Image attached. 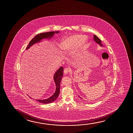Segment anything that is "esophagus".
<instances>
[{
	"instance_id": "obj_1",
	"label": "esophagus",
	"mask_w": 133,
	"mask_h": 133,
	"mask_svg": "<svg viewBox=\"0 0 133 133\" xmlns=\"http://www.w3.org/2000/svg\"><path fill=\"white\" fill-rule=\"evenodd\" d=\"M70 70H71V69H70L69 68H66L64 69V73L65 74H67L68 73H69Z\"/></svg>"
}]
</instances>
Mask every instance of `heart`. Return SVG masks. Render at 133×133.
Masks as SVG:
<instances>
[{"label": "heart", "instance_id": "b5f03b06", "mask_svg": "<svg viewBox=\"0 0 133 133\" xmlns=\"http://www.w3.org/2000/svg\"><path fill=\"white\" fill-rule=\"evenodd\" d=\"M87 39L83 35H76L65 38L60 42L59 47L62 50L67 52L78 46L81 48L85 44Z\"/></svg>", "mask_w": 133, "mask_h": 133}]
</instances>
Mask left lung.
I'll return each instance as SVG.
<instances>
[{"label":"left lung","mask_w":133,"mask_h":133,"mask_svg":"<svg viewBox=\"0 0 133 133\" xmlns=\"http://www.w3.org/2000/svg\"><path fill=\"white\" fill-rule=\"evenodd\" d=\"M94 39L95 41L96 42L97 44H99L100 46H103L102 43H101V40H100L99 38H98V37L96 35H94Z\"/></svg>","instance_id":"left-lung-1"}]
</instances>
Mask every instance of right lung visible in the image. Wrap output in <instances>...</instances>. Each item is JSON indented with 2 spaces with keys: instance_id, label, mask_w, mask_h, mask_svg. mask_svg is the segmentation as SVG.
<instances>
[{
  "instance_id": "right-lung-1",
  "label": "right lung",
  "mask_w": 133,
  "mask_h": 133,
  "mask_svg": "<svg viewBox=\"0 0 133 133\" xmlns=\"http://www.w3.org/2000/svg\"><path fill=\"white\" fill-rule=\"evenodd\" d=\"M59 33L58 31H52V32L51 31V32H48L38 34L35 36L32 39V40L30 41L28 45L26 48V49L29 48V47L32 45L33 44H35L37 42H39L40 40L42 39V38H51V37L53 36L54 35L55 33ZM63 71H64V68L63 67H61L55 73L54 78L56 84V91L55 94L52 96L48 99H44V100H36L37 101L43 104H48V103H50L54 102L55 100H56V99L58 97L60 93V83L63 76Z\"/></svg>"
}]
</instances>
